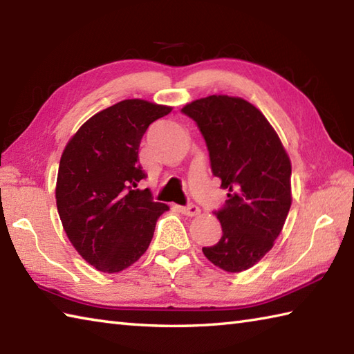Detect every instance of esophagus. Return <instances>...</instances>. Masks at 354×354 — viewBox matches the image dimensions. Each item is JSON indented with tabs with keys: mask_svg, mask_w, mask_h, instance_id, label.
<instances>
[{
	"mask_svg": "<svg viewBox=\"0 0 354 354\" xmlns=\"http://www.w3.org/2000/svg\"><path fill=\"white\" fill-rule=\"evenodd\" d=\"M179 209H181L183 214L190 216V217L198 216L201 213V208L198 205H194V204H189V205H185V207H179Z\"/></svg>",
	"mask_w": 354,
	"mask_h": 354,
	"instance_id": "esophagus-1",
	"label": "esophagus"
}]
</instances>
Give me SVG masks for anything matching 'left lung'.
<instances>
[{
    "label": "left lung",
    "instance_id": "left-lung-1",
    "mask_svg": "<svg viewBox=\"0 0 354 354\" xmlns=\"http://www.w3.org/2000/svg\"><path fill=\"white\" fill-rule=\"evenodd\" d=\"M181 112L196 122L213 175L230 192L214 212L222 237L202 251L227 272H242L265 257L283 230L292 204L289 156L265 115L239 97L209 95Z\"/></svg>",
    "mask_w": 354,
    "mask_h": 354
}]
</instances>
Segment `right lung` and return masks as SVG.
I'll return each instance as SVG.
<instances>
[{"label":"right lung","instance_id":"1","mask_svg":"<svg viewBox=\"0 0 354 354\" xmlns=\"http://www.w3.org/2000/svg\"><path fill=\"white\" fill-rule=\"evenodd\" d=\"M171 108L118 102L82 124L59 164L56 204L64 230L89 265L106 274L133 265L150 245L169 207L137 189L147 175L138 162L142 135Z\"/></svg>","mask_w":354,"mask_h":354}]
</instances>
